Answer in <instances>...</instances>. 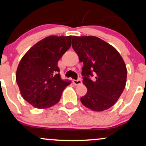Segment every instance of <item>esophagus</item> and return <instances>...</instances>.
Segmentation results:
<instances>
[{"label": "esophagus", "instance_id": "esophagus-1", "mask_svg": "<svg viewBox=\"0 0 146 146\" xmlns=\"http://www.w3.org/2000/svg\"><path fill=\"white\" fill-rule=\"evenodd\" d=\"M73 84H75V85H80V84H82V80L79 79V80H74L73 81Z\"/></svg>", "mask_w": 146, "mask_h": 146}]
</instances>
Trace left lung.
Returning a JSON list of instances; mask_svg holds the SVG:
<instances>
[{"instance_id":"8db88e82","label":"left lung","mask_w":146,"mask_h":146,"mask_svg":"<svg viewBox=\"0 0 146 146\" xmlns=\"http://www.w3.org/2000/svg\"><path fill=\"white\" fill-rule=\"evenodd\" d=\"M72 47L84 63L82 75L88 91L81 102L93 111L108 110L126 86L127 70L122 56L113 46L94 36H73ZM93 76L96 78L92 80Z\"/></svg>"}]
</instances>
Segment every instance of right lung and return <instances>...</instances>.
I'll return each instance as SVG.
<instances>
[{
    "mask_svg": "<svg viewBox=\"0 0 146 146\" xmlns=\"http://www.w3.org/2000/svg\"><path fill=\"white\" fill-rule=\"evenodd\" d=\"M71 36H49L33 45L21 59L16 82L22 97L37 109L58 103L71 84L61 80L58 62L71 45Z\"/></svg>",
    "mask_w": 146,
    "mask_h": 146,
    "instance_id": "add662e5",
    "label": "right lung"
}]
</instances>
